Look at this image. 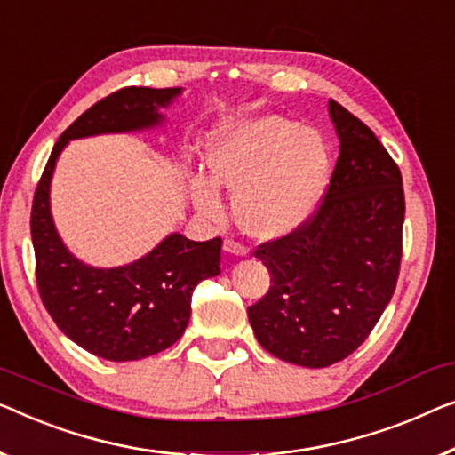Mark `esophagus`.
I'll return each mask as SVG.
<instances>
[{"instance_id":"obj_1","label":"esophagus","mask_w":455,"mask_h":455,"mask_svg":"<svg viewBox=\"0 0 455 455\" xmlns=\"http://www.w3.org/2000/svg\"><path fill=\"white\" fill-rule=\"evenodd\" d=\"M223 250H226L229 256H235V259H246L248 256V248L234 240H226V243H223Z\"/></svg>"}]
</instances>
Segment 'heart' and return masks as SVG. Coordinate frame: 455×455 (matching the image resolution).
Instances as JSON below:
<instances>
[{
	"label": "heart",
	"instance_id": "b5f03b06",
	"mask_svg": "<svg viewBox=\"0 0 455 455\" xmlns=\"http://www.w3.org/2000/svg\"><path fill=\"white\" fill-rule=\"evenodd\" d=\"M207 179L193 180L201 213L220 215V190H234V217L250 238L273 242L306 226L331 176V148L315 129L281 115L232 118L207 148Z\"/></svg>",
	"mask_w": 455,
	"mask_h": 455
}]
</instances>
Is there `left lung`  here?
Instances as JSON below:
<instances>
[{"label":"left lung","mask_w":455,"mask_h":455,"mask_svg":"<svg viewBox=\"0 0 455 455\" xmlns=\"http://www.w3.org/2000/svg\"><path fill=\"white\" fill-rule=\"evenodd\" d=\"M339 160L318 213L262 243L271 289L248 307L262 348L287 363L328 367L363 342L390 304L403 256V176L373 131L334 100Z\"/></svg>","instance_id":"8db88e82"}]
</instances>
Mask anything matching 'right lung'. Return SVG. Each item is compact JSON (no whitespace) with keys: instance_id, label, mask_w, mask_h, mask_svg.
I'll return each mask as SVG.
<instances>
[{"instance_id":"obj_1","label":"right lung","mask_w":455,"mask_h":455,"mask_svg":"<svg viewBox=\"0 0 455 455\" xmlns=\"http://www.w3.org/2000/svg\"><path fill=\"white\" fill-rule=\"evenodd\" d=\"M180 94L182 88L133 85L94 104L59 137L36 187L30 232L41 299L59 331L100 359L137 361L172 347L188 326L196 283L221 273V240L193 242L170 232L129 265L92 267L57 232L51 213L52 174L69 141L162 129L164 110Z\"/></svg>"}]
</instances>
